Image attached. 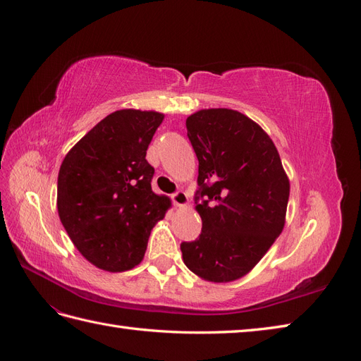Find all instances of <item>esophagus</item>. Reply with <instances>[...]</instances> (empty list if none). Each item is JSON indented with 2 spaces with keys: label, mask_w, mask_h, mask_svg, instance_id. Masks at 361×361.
<instances>
[{
  "label": "esophagus",
  "mask_w": 361,
  "mask_h": 361,
  "mask_svg": "<svg viewBox=\"0 0 361 361\" xmlns=\"http://www.w3.org/2000/svg\"><path fill=\"white\" fill-rule=\"evenodd\" d=\"M171 200L176 206H187L188 204V194L185 191H176L171 194Z\"/></svg>",
  "instance_id": "obj_1"
}]
</instances>
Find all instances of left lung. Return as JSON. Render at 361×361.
Masks as SVG:
<instances>
[{
	"label": "left lung",
	"instance_id": "obj_1",
	"mask_svg": "<svg viewBox=\"0 0 361 361\" xmlns=\"http://www.w3.org/2000/svg\"><path fill=\"white\" fill-rule=\"evenodd\" d=\"M187 130L199 159L194 200L202 233L180 244L183 264L204 280L233 281L285 227L289 179L272 140L239 111L200 110L187 118Z\"/></svg>",
	"mask_w": 361,
	"mask_h": 361
}]
</instances>
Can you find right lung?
Returning <instances> with one entry per match:
<instances>
[{
    "label": "right lung",
    "instance_id": "obj_1",
    "mask_svg": "<svg viewBox=\"0 0 361 361\" xmlns=\"http://www.w3.org/2000/svg\"><path fill=\"white\" fill-rule=\"evenodd\" d=\"M164 114L118 110L101 120L63 159L57 209L73 245L94 267L120 272L145 256L170 199L152 191L146 150Z\"/></svg>",
    "mask_w": 361,
    "mask_h": 361
}]
</instances>
